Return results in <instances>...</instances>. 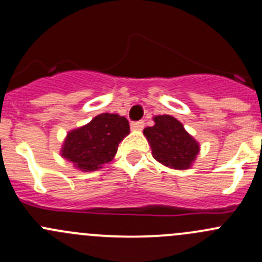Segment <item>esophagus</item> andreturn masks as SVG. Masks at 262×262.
<instances>
[{"label":"esophagus","instance_id":"1","mask_svg":"<svg viewBox=\"0 0 262 262\" xmlns=\"http://www.w3.org/2000/svg\"><path fill=\"white\" fill-rule=\"evenodd\" d=\"M132 129H134V130H142V129L144 128V120H138V121H133V123L130 124Z\"/></svg>","mask_w":262,"mask_h":262}]
</instances>
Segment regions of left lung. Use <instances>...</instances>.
<instances>
[{
    "mask_svg": "<svg viewBox=\"0 0 262 262\" xmlns=\"http://www.w3.org/2000/svg\"><path fill=\"white\" fill-rule=\"evenodd\" d=\"M155 125L144 128L143 133L158 162L176 170H186L199 153L198 142L170 115L155 116Z\"/></svg>",
    "mask_w": 262,
    "mask_h": 262,
    "instance_id": "1",
    "label": "left lung"
}]
</instances>
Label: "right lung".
<instances>
[{"instance_id":"1","label":"right lung","mask_w":262,"mask_h":262,"mask_svg":"<svg viewBox=\"0 0 262 262\" xmlns=\"http://www.w3.org/2000/svg\"><path fill=\"white\" fill-rule=\"evenodd\" d=\"M128 134L129 123L124 116L100 114L68 133L62 156L82 171H95L114 158L119 143Z\"/></svg>"}]
</instances>
